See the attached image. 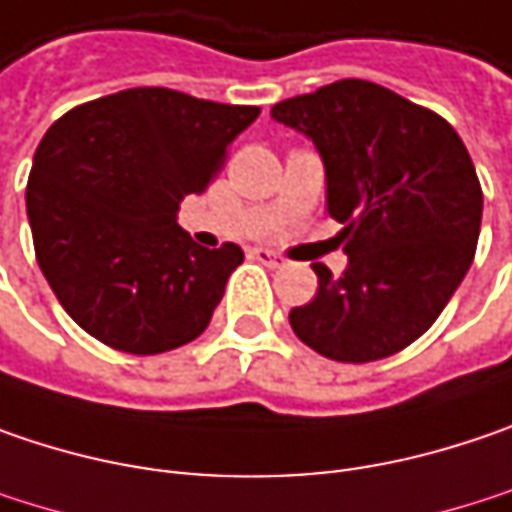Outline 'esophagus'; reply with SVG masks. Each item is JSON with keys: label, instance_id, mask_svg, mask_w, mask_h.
<instances>
[{"label": "esophagus", "instance_id": "1", "mask_svg": "<svg viewBox=\"0 0 512 512\" xmlns=\"http://www.w3.org/2000/svg\"><path fill=\"white\" fill-rule=\"evenodd\" d=\"M252 257H255V260H260V263H266V266H284V257L275 255L272 249H263V246L252 249Z\"/></svg>", "mask_w": 512, "mask_h": 512}]
</instances>
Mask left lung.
Segmentation results:
<instances>
[{
  "label": "left lung",
  "instance_id": "1",
  "mask_svg": "<svg viewBox=\"0 0 512 512\" xmlns=\"http://www.w3.org/2000/svg\"><path fill=\"white\" fill-rule=\"evenodd\" d=\"M316 144L347 269L313 263L318 292L289 324L336 362H374L443 313L481 231L484 196L461 136L432 109L371 80H336L272 106Z\"/></svg>",
  "mask_w": 512,
  "mask_h": 512
}]
</instances>
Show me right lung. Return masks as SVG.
I'll use <instances>...</instances> for the list:
<instances>
[{
	"instance_id": "1",
	"label": "right lung",
	"mask_w": 512,
	"mask_h": 512,
	"mask_svg": "<svg viewBox=\"0 0 512 512\" xmlns=\"http://www.w3.org/2000/svg\"><path fill=\"white\" fill-rule=\"evenodd\" d=\"M257 106L141 86L75 106L48 127L25 191L37 263L98 342L153 356L208 327L243 249H205L176 223Z\"/></svg>"
}]
</instances>
